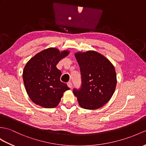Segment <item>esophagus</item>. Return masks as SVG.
Here are the masks:
<instances>
[{
  "label": "esophagus",
  "instance_id": "obj_1",
  "mask_svg": "<svg viewBox=\"0 0 146 146\" xmlns=\"http://www.w3.org/2000/svg\"><path fill=\"white\" fill-rule=\"evenodd\" d=\"M67 85H68V87L70 88H72V86H73L72 83V82H70H70H68V83H67Z\"/></svg>",
  "mask_w": 146,
  "mask_h": 146
}]
</instances>
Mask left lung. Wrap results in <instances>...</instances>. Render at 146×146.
I'll return each mask as SVG.
<instances>
[{
  "instance_id": "obj_1",
  "label": "left lung",
  "mask_w": 146,
  "mask_h": 146,
  "mask_svg": "<svg viewBox=\"0 0 146 146\" xmlns=\"http://www.w3.org/2000/svg\"><path fill=\"white\" fill-rule=\"evenodd\" d=\"M81 75V88H74L80 106L96 110L110 100L116 89L117 79L114 67L106 57L95 51L74 54Z\"/></svg>"
}]
</instances>
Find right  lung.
Instances as JSON below:
<instances>
[{
	"instance_id": "1",
	"label": "right lung",
	"mask_w": 146,
	"mask_h": 146,
	"mask_svg": "<svg viewBox=\"0 0 146 146\" xmlns=\"http://www.w3.org/2000/svg\"><path fill=\"white\" fill-rule=\"evenodd\" d=\"M70 52L49 48L32 57L24 67L23 80L27 94L33 103L45 108H55L63 93L70 90L60 81L62 72L56 68Z\"/></svg>"
}]
</instances>
